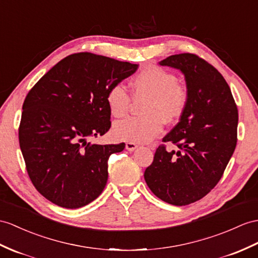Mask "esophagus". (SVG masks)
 <instances>
[{
    "label": "esophagus",
    "mask_w": 258,
    "mask_h": 258,
    "mask_svg": "<svg viewBox=\"0 0 258 258\" xmlns=\"http://www.w3.org/2000/svg\"><path fill=\"white\" fill-rule=\"evenodd\" d=\"M137 148H138V144L135 143V142H127V143H125V149L130 151V152H133V151H135Z\"/></svg>",
    "instance_id": "obj_1"
}]
</instances>
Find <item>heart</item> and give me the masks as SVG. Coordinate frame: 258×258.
I'll return each instance as SVG.
<instances>
[{"mask_svg": "<svg viewBox=\"0 0 258 258\" xmlns=\"http://www.w3.org/2000/svg\"><path fill=\"white\" fill-rule=\"evenodd\" d=\"M131 89L136 98L147 97L142 106V117H130L115 123L112 134L118 140L135 143H147L158 136L164 119L172 121L184 111L188 93L177 78L164 69L149 66L131 81ZM110 114L116 118L127 115L131 97L121 84L111 86L106 96Z\"/></svg>", "mask_w": 258, "mask_h": 258, "instance_id": "1", "label": "heart"}]
</instances>
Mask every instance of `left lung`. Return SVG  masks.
I'll return each instance as SVG.
<instances>
[{"label":"left lung","instance_id":"8db88e82","mask_svg":"<svg viewBox=\"0 0 258 258\" xmlns=\"http://www.w3.org/2000/svg\"><path fill=\"white\" fill-rule=\"evenodd\" d=\"M161 66L184 74L188 100L179 122L164 138L177 151L160 146L144 179L156 197L186 206L211 191L233 154L237 108L227 81L215 67L194 53L169 55Z\"/></svg>","mask_w":258,"mask_h":258}]
</instances>
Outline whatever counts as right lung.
I'll list each match as a JSON object with an SVG mask.
<instances>
[{
    "instance_id": "add662e5",
    "label": "right lung",
    "mask_w": 258,
    "mask_h": 258,
    "mask_svg": "<svg viewBox=\"0 0 258 258\" xmlns=\"http://www.w3.org/2000/svg\"><path fill=\"white\" fill-rule=\"evenodd\" d=\"M137 69L108 56L74 53L28 92L18 139L31 183L49 202L77 209L104 190L109 156L125 144L102 146L87 139L109 130L107 92Z\"/></svg>"
}]
</instances>
